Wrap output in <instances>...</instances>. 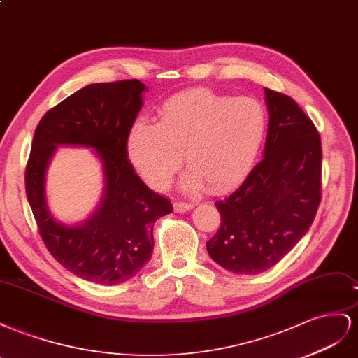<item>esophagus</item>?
Instances as JSON below:
<instances>
[{
  "label": "esophagus",
  "mask_w": 358,
  "mask_h": 358,
  "mask_svg": "<svg viewBox=\"0 0 358 358\" xmlns=\"http://www.w3.org/2000/svg\"><path fill=\"white\" fill-rule=\"evenodd\" d=\"M190 208H193L192 202H181V201L173 202V210L177 213H185V211H189Z\"/></svg>",
  "instance_id": "obj_1"
}]
</instances>
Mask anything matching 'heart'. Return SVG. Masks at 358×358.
<instances>
[{"label":"heart","mask_w":358,"mask_h":358,"mask_svg":"<svg viewBox=\"0 0 358 358\" xmlns=\"http://www.w3.org/2000/svg\"><path fill=\"white\" fill-rule=\"evenodd\" d=\"M264 106L253 97H227L206 88L168 99L159 121H139L127 141L129 156L151 187L166 189L185 162L182 186L206 182L213 192L228 190L248 176L262 144Z\"/></svg>","instance_id":"b5f03b06"}]
</instances>
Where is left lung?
<instances>
[{"label":"left lung","instance_id":"8db88e82","mask_svg":"<svg viewBox=\"0 0 358 358\" xmlns=\"http://www.w3.org/2000/svg\"><path fill=\"white\" fill-rule=\"evenodd\" d=\"M270 114L264 157L243 185L216 201L220 228L207 250L220 267L258 274L274 267L309 231L321 202V138L287 94L264 88Z\"/></svg>","mask_w":358,"mask_h":358}]
</instances>
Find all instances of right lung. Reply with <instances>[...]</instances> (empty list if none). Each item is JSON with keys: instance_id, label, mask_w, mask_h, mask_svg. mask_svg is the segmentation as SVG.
Masks as SVG:
<instances>
[{"instance_id": "obj_1", "label": "right lung", "mask_w": 358, "mask_h": 358, "mask_svg": "<svg viewBox=\"0 0 358 358\" xmlns=\"http://www.w3.org/2000/svg\"><path fill=\"white\" fill-rule=\"evenodd\" d=\"M147 88L138 79L91 84L40 120L25 169V192L50 255L78 278L118 285L148 262L155 222L172 213L171 202L148 189L127 159V139ZM57 145L94 148L106 173L104 198L78 227L57 222L44 195L45 169Z\"/></svg>"}]
</instances>
